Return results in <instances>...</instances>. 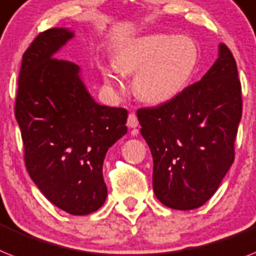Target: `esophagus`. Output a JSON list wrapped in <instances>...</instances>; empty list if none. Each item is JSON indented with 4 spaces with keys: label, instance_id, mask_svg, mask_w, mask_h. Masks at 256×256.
Masks as SVG:
<instances>
[{
    "label": "esophagus",
    "instance_id": "1",
    "mask_svg": "<svg viewBox=\"0 0 256 256\" xmlns=\"http://www.w3.org/2000/svg\"><path fill=\"white\" fill-rule=\"evenodd\" d=\"M126 123H128V126H130V128H136V126H138V119H137L136 114L130 112V115H128V120H126Z\"/></svg>",
    "mask_w": 256,
    "mask_h": 256
}]
</instances>
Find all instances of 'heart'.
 Returning a JSON list of instances; mask_svg holds the SVG:
<instances>
[{"mask_svg":"<svg viewBox=\"0 0 256 256\" xmlns=\"http://www.w3.org/2000/svg\"><path fill=\"white\" fill-rule=\"evenodd\" d=\"M199 60L195 42L187 36L154 34L133 39L115 54L114 65L123 74H134L133 88L144 102L162 104L174 99L188 84ZM104 82L120 86L116 72L104 69Z\"/></svg>","mask_w":256,"mask_h":256,"instance_id":"b5f03b06","label":"heart"}]
</instances>
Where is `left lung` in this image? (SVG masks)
I'll use <instances>...</instances> for the list:
<instances>
[{"mask_svg":"<svg viewBox=\"0 0 256 256\" xmlns=\"http://www.w3.org/2000/svg\"><path fill=\"white\" fill-rule=\"evenodd\" d=\"M242 116V88L225 44L200 81L174 99L137 110L141 134L153 156V190L172 209L206 204L234 162Z\"/></svg>","mask_w":256,"mask_h":256,"instance_id":"obj_1","label":"left lung"}]
</instances>
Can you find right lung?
Returning a JSON list of instances; mask_svg holds the SVG:
<instances>
[{"label": "right lung", "mask_w": 256, "mask_h": 256, "mask_svg": "<svg viewBox=\"0 0 256 256\" xmlns=\"http://www.w3.org/2000/svg\"><path fill=\"white\" fill-rule=\"evenodd\" d=\"M73 32L50 28L23 54L16 98L28 175L46 198L65 212L84 216L103 206V161L126 133L128 112L95 103L80 66L54 54Z\"/></svg>", "instance_id": "right-lung-1"}]
</instances>
